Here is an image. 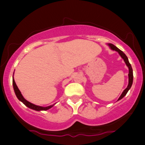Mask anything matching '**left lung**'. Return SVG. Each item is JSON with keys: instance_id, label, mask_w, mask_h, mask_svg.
Listing matches in <instances>:
<instances>
[{"instance_id": "1", "label": "left lung", "mask_w": 145, "mask_h": 145, "mask_svg": "<svg viewBox=\"0 0 145 145\" xmlns=\"http://www.w3.org/2000/svg\"><path fill=\"white\" fill-rule=\"evenodd\" d=\"M108 45H109V46H110V47L112 49V50H115L116 51H117V52H118V53L120 55V56L121 57V58L123 59V61H125V63L126 65L128 67V68H129V74H128L129 84H128L127 87V88L125 89V90H123V92H122L120 98H119L118 100H121V99H122L125 96V95L127 94V92L129 91V89L131 88V86H132L133 80V69H132L131 65L129 62L127 57L126 56V55L125 54V53L123 52L122 51H121L120 49H119L118 47H117L116 46H115L114 45L112 44V43H108Z\"/></svg>"}]
</instances>
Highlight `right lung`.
<instances>
[{
    "instance_id": "obj_1",
    "label": "right lung",
    "mask_w": 145,
    "mask_h": 145,
    "mask_svg": "<svg viewBox=\"0 0 145 145\" xmlns=\"http://www.w3.org/2000/svg\"><path fill=\"white\" fill-rule=\"evenodd\" d=\"M12 84H13L14 90L15 94L18 98V99L20 102H22L23 104L25 105V106H26L27 108L32 109V110H34L35 111H42V110L45 111V110H49V109L51 108L53 106H54V104H53V105H51V106H49L47 107H42V106H36V105L31 104V102L27 101L24 98L22 94H21V92L20 91L18 88L16 84L14 79V77L12 78Z\"/></svg>"
}]
</instances>
